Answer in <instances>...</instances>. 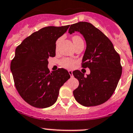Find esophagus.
I'll list each match as a JSON object with an SVG mask.
<instances>
[{"mask_svg":"<svg viewBox=\"0 0 133 133\" xmlns=\"http://www.w3.org/2000/svg\"><path fill=\"white\" fill-rule=\"evenodd\" d=\"M69 74H70V76H71V77L73 76L72 71H71V70H69Z\"/></svg>","mask_w":133,"mask_h":133,"instance_id":"34e87169","label":"esophagus"}]
</instances>
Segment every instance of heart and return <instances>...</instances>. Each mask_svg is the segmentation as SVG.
<instances>
[{
  "mask_svg": "<svg viewBox=\"0 0 133 133\" xmlns=\"http://www.w3.org/2000/svg\"><path fill=\"white\" fill-rule=\"evenodd\" d=\"M81 38L79 36H74L72 37V40L73 42H76L77 40H80ZM58 43H59V41L57 42V46L58 45ZM76 63V61L73 60L72 59H69V58H64L62 60H61L60 61V64L61 65V66H63V68H65V69H72L73 66H74V64Z\"/></svg>",
  "mask_w": 133,
  "mask_h": 133,
  "instance_id": "b5f03b06",
  "label": "heart"
}]
</instances>
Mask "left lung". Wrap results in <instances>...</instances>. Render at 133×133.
<instances>
[{"label": "left lung", "instance_id": "obj_1", "mask_svg": "<svg viewBox=\"0 0 133 133\" xmlns=\"http://www.w3.org/2000/svg\"><path fill=\"white\" fill-rule=\"evenodd\" d=\"M80 32L86 41L82 67L89 68L90 74L84 76L79 70L73 75L79 86L73 91L76 101L84 107H94L107 102L116 90L122 73L120 57L110 39L88 22L72 24L69 32Z\"/></svg>", "mask_w": 133, "mask_h": 133}]
</instances>
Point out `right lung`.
<instances>
[{
  "label": "right lung",
  "mask_w": 133,
  "mask_h": 133,
  "mask_svg": "<svg viewBox=\"0 0 133 133\" xmlns=\"http://www.w3.org/2000/svg\"><path fill=\"white\" fill-rule=\"evenodd\" d=\"M69 26H45L24 39L16 48L10 64L15 86L23 99L32 107L52 106L61 87L70 78L65 69L51 72L48 68V58L55 56L57 40Z\"/></svg>",
  "instance_id": "obj_1"
}]
</instances>
